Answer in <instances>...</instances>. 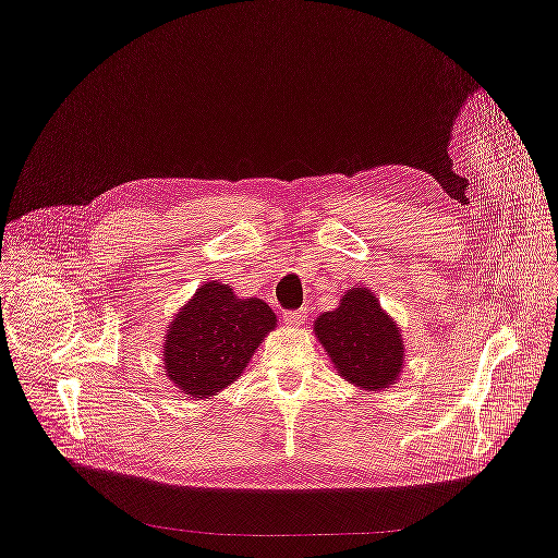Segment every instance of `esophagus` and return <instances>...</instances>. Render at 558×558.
I'll use <instances>...</instances> for the list:
<instances>
[{
	"label": "esophagus",
	"instance_id": "esophagus-1",
	"mask_svg": "<svg viewBox=\"0 0 558 558\" xmlns=\"http://www.w3.org/2000/svg\"><path fill=\"white\" fill-rule=\"evenodd\" d=\"M306 308H298V311H284L282 313V319H284V324L287 326H302L304 324V319H306Z\"/></svg>",
	"mask_w": 558,
	"mask_h": 558
}]
</instances>
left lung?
<instances>
[{"label": "left lung", "instance_id": "8db88e82", "mask_svg": "<svg viewBox=\"0 0 558 558\" xmlns=\"http://www.w3.org/2000/svg\"><path fill=\"white\" fill-rule=\"evenodd\" d=\"M313 330L337 375L356 390L386 392L399 381L405 341L397 319L367 287L348 289L337 308L315 319Z\"/></svg>", "mask_w": 558, "mask_h": 558}]
</instances>
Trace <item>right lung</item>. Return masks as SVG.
Instances as JSON below:
<instances>
[{
	"label": "right lung",
	"mask_w": 558,
	"mask_h": 558,
	"mask_svg": "<svg viewBox=\"0 0 558 558\" xmlns=\"http://www.w3.org/2000/svg\"><path fill=\"white\" fill-rule=\"evenodd\" d=\"M276 322L260 298H239L217 280L202 284L166 326V377L193 401L217 397L243 375Z\"/></svg>",
	"instance_id": "obj_1"
}]
</instances>
